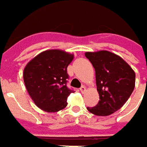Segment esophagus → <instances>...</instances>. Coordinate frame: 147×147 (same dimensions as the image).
Returning a JSON list of instances; mask_svg holds the SVG:
<instances>
[{
  "instance_id": "esophagus-1",
  "label": "esophagus",
  "mask_w": 147,
  "mask_h": 147,
  "mask_svg": "<svg viewBox=\"0 0 147 147\" xmlns=\"http://www.w3.org/2000/svg\"><path fill=\"white\" fill-rule=\"evenodd\" d=\"M80 91H81L82 93H84V92L86 91V88H85L84 86H82V87L80 88Z\"/></svg>"
}]
</instances>
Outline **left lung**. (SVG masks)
<instances>
[{"instance_id": "left-lung-1", "label": "left lung", "mask_w": 147, "mask_h": 147, "mask_svg": "<svg viewBox=\"0 0 147 147\" xmlns=\"http://www.w3.org/2000/svg\"><path fill=\"white\" fill-rule=\"evenodd\" d=\"M87 59L95 70L100 100L88 111L96 116H109L118 111L130 97L135 85V73L120 56L108 52H87Z\"/></svg>"}]
</instances>
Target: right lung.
Segmentation results:
<instances>
[{"mask_svg":"<svg viewBox=\"0 0 147 147\" xmlns=\"http://www.w3.org/2000/svg\"><path fill=\"white\" fill-rule=\"evenodd\" d=\"M74 55L59 49L47 50L31 59L24 70L26 89L34 103L47 112H57L67 105L73 92L67 87V67Z\"/></svg>","mask_w":147,"mask_h":147,"instance_id":"obj_1","label":"right lung"}]
</instances>
